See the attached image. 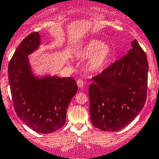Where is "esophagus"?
Wrapping results in <instances>:
<instances>
[{"instance_id": "1", "label": "esophagus", "mask_w": 159, "mask_h": 159, "mask_svg": "<svg viewBox=\"0 0 159 159\" xmlns=\"http://www.w3.org/2000/svg\"><path fill=\"white\" fill-rule=\"evenodd\" d=\"M84 81H83V80L81 79H78V81H77V84H78V88H83V86H84Z\"/></svg>"}]
</instances>
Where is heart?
Masks as SVG:
<instances>
[{"label": "heart", "instance_id": "b5f03b06", "mask_svg": "<svg viewBox=\"0 0 159 159\" xmlns=\"http://www.w3.org/2000/svg\"><path fill=\"white\" fill-rule=\"evenodd\" d=\"M81 58H88L86 68L89 72L96 73L102 71L112 56V49L98 39H91L78 52Z\"/></svg>", "mask_w": 159, "mask_h": 159}]
</instances>
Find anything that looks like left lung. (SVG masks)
Segmentation results:
<instances>
[{
	"label": "left lung",
	"instance_id": "left-lung-1",
	"mask_svg": "<svg viewBox=\"0 0 159 159\" xmlns=\"http://www.w3.org/2000/svg\"><path fill=\"white\" fill-rule=\"evenodd\" d=\"M148 69L146 53L134 39L125 56L93 77L88 93L95 127L118 131L136 118L146 103Z\"/></svg>",
	"mask_w": 159,
	"mask_h": 159
}]
</instances>
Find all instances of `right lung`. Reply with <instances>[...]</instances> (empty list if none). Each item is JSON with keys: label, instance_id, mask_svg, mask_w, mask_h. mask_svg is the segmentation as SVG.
Listing matches in <instances>:
<instances>
[{"label": "right lung", "instance_id": "1", "mask_svg": "<svg viewBox=\"0 0 159 159\" xmlns=\"http://www.w3.org/2000/svg\"><path fill=\"white\" fill-rule=\"evenodd\" d=\"M40 35L30 33L21 42L8 66L13 107L25 124L42 134L51 133L66 123L67 108L78 91L72 78L33 75L28 56L39 48Z\"/></svg>", "mask_w": 159, "mask_h": 159}]
</instances>
